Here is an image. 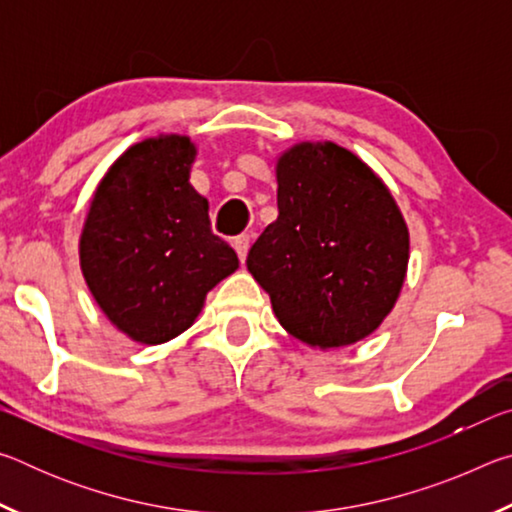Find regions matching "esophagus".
Returning <instances> with one entry per match:
<instances>
[{"label": "esophagus", "instance_id": "esophagus-1", "mask_svg": "<svg viewBox=\"0 0 512 512\" xmlns=\"http://www.w3.org/2000/svg\"><path fill=\"white\" fill-rule=\"evenodd\" d=\"M232 246H235L237 255H239V262L244 264L246 262V255H248V248H250V237L248 235H241L235 241H232Z\"/></svg>", "mask_w": 512, "mask_h": 512}]
</instances>
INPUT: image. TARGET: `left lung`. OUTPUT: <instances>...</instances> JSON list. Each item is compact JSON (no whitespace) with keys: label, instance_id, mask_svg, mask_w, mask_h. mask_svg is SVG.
I'll use <instances>...</instances> for the list:
<instances>
[{"label":"left lung","instance_id":"left-lung-1","mask_svg":"<svg viewBox=\"0 0 512 512\" xmlns=\"http://www.w3.org/2000/svg\"><path fill=\"white\" fill-rule=\"evenodd\" d=\"M277 219L246 259L280 325L309 348L359 343L391 314L409 268V228L359 155L300 142L277 155Z\"/></svg>","mask_w":512,"mask_h":512}]
</instances>
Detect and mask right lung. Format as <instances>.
Masks as SVG:
<instances>
[{
    "label": "right lung",
    "mask_w": 512,
    "mask_h": 512,
    "mask_svg": "<svg viewBox=\"0 0 512 512\" xmlns=\"http://www.w3.org/2000/svg\"><path fill=\"white\" fill-rule=\"evenodd\" d=\"M196 144L146 137L103 173L85 214L79 259L94 302L121 334L160 345L194 325L216 284L239 268L210 230V203L189 183Z\"/></svg>",
    "instance_id": "add662e5"
}]
</instances>
